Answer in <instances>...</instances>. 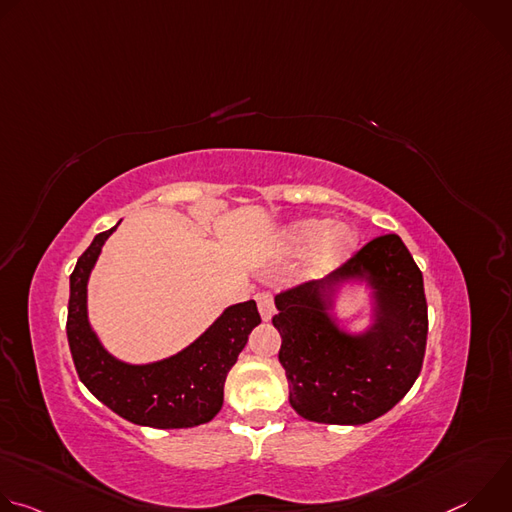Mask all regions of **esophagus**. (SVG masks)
<instances>
[{
  "label": "esophagus",
  "instance_id": "obj_1",
  "mask_svg": "<svg viewBox=\"0 0 512 512\" xmlns=\"http://www.w3.org/2000/svg\"><path fill=\"white\" fill-rule=\"evenodd\" d=\"M255 302H257V306H259L261 320H263V322H269V320L273 318V312H275L271 294H257V296H255Z\"/></svg>",
  "mask_w": 512,
  "mask_h": 512
}]
</instances>
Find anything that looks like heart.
<instances>
[{
  "label": "heart",
  "instance_id": "heart-1",
  "mask_svg": "<svg viewBox=\"0 0 512 512\" xmlns=\"http://www.w3.org/2000/svg\"><path fill=\"white\" fill-rule=\"evenodd\" d=\"M356 245L358 235L350 225H332L328 218L316 216L289 223L277 241L279 253L285 255H302L311 251L304 265L308 279H322L342 267L356 251Z\"/></svg>",
  "mask_w": 512,
  "mask_h": 512
}]
</instances>
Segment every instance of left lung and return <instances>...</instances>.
I'll use <instances>...</instances> for the list:
<instances>
[{"label": "left lung", "instance_id": "left-lung-1", "mask_svg": "<svg viewBox=\"0 0 512 512\" xmlns=\"http://www.w3.org/2000/svg\"><path fill=\"white\" fill-rule=\"evenodd\" d=\"M352 286L368 289V324L358 331L337 318ZM275 308L289 405L308 421L369 423L419 377L427 340L423 275L397 235L371 241L328 277L279 294Z\"/></svg>", "mask_w": 512, "mask_h": 512}]
</instances>
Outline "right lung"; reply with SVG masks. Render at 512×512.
Returning a JSON list of instances; mask_svg holds the SVG:
<instances>
[{
    "label": "right lung",
    "instance_id": "obj_1",
    "mask_svg": "<svg viewBox=\"0 0 512 512\" xmlns=\"http://www.w3.org/2000/svg\"><path fill=\"white\" fill-rule=\"evenodd\" d=\"M99 233L70 275L66 336L83 385L119 417L145 427L208 423L223 407L225 381L261 318L253 300L223 310L196 340L160 360L133 364L111 354L89 320V279L105 241Z\"/></svg>",
    "mask_w": 512,
    "mask_h": 512
}]
</instances>
